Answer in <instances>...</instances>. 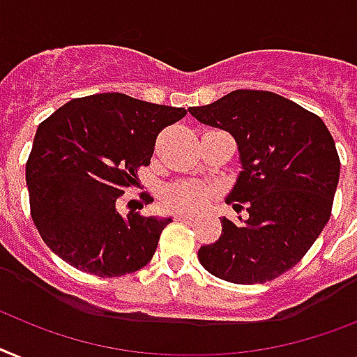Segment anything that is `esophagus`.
Masks as SVG:
<instances>
[{
    "mask_svg": "<svg viewBox=\"0 0 357 357\" xmlns=\"http://www.w3.org/2000/svg\"><path fill=\"white\" fill-rule=\"evenodd\" d=\"M174 218L181 220V222H188V220L192 218V214H190V213H183V211H178V213L174 214Z\"/></svg>",
    "mask_w": 357,
    "mask_h": 357,
    "instance_id": "1",
    "label": "esophagus"
}]
</instances>
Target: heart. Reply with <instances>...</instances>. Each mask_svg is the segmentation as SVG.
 Instances as JSON below:
<instances>
[{
  "mask_svg": "<svg viewBox=\"0 0 357 357\" xmlns=\"http://www.w3.org/2000/svg\"><path fill=\"white\" fill-rule=\"evenodd\" d=\"M213 188L202 181H179L165 188L163 202L172 211L196 213L208 207L213 202Z\"/></svg>",
  "mask_w": 357,
  "mask_h": 357,
  "instance_id": "obj_1",
  "label": "heart"
}]
</instances>
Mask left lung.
I'll return each instance as SVG.
<instances>
[{
    "mask_svg": "<svg viewBox=\"0 0 357 357\" xmlns=\"http://www.w3.org/2000/svg\"><path fill=\"white\" fill-rule=\"evenodd\" d=\"M188 112L236 141L240 172L225 202L248 211L236 224L220 218L222 234L199 248V262L227 282L273 280L303 259L330 220L341 167L334 139L315 113L260 89H236Z\"/></svg>",
    "mask_w": 357,
    "mask_h": 357,
    "instance_id": "left-lung-1",
    "label": "left lung"
}]
</instances>
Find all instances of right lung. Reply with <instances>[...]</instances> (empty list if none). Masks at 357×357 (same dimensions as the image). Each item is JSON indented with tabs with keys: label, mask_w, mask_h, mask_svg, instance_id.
Wrapping results in <instances>:
<instances>
[{
	"label": "right lung",
	"mask_w": 357,
	"mask_h": 357,
	"mask_svg": "<svg viewBox=\"0 0 357 357\" xmlns=\"http://www.w3.org/2000/svg\"><path fill=\"white\" fill-rule=\"evenodd\" d=\"M185 115L97 93L69 100L38 126L25 181L34 225L54 255L97 277L133 273L152 260L172 218L123 214L117 202L150 165L158 133Z\"/></svg>",
	"instance_id": "right-lung-1"
}]
</instances>
